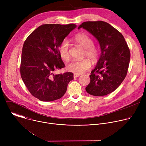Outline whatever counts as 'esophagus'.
<instances>
[{
	"mask_svg": "<svg viewBox=\"0 0 146 146\" xmlns=\"http://www.w3.org/2000/svg\"><path fill=\"white\" fill-rule=\"evenodd\" d=\"M73 76H74V78H76V77H79V76H80V75H79L78 74L75 73V74H74Z\"/></svg>",
	"mask_w": 146,
	"mask_h": 146,
	"instance_id": "1",
	"label": "esophagus"
}]
</instances>
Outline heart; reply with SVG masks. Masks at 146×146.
<instances>
[{"label":"heart","mask_w":146,"mask_h":146,"mask_svg":"<svg viewBox=\"0 0 146 146\" xmlns=\"http://www.w3.org/2000/svg\"><path fill=\"white\" fill-rule=\"evenodd\" d=\"M74 41L76 43L85 48L84 56L88 57L92 62H96L99 56V50L95 46L93 39L86 33H78L74 37ZM59 54L64 60L67 61L70 58L69 44L66 39L62 40L59 46ZM91 64L88 59L81 60H72L67 66V69L69 72L81 74L89 70Z\"/></svg>","instance_id":"1"}]
</instances>
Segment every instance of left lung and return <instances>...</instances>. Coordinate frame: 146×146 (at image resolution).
<instances>
[{"instance_id":"obj_1","label":"left lung","mask_w":146,"mask_h":146,"mask_svg":"<svg viewBox=\"0 0 146 146\" xmlns=\"http://www.w3.org/2000/svg\"><path fill=\"white\" fill-rule=\"evenodd\" d=\"M82 28L98 40L101 55L90 76L86 88L90 95L105 96L115 91L125 78L129 65L130 50L123 35L108 23L96 21L82 23Z\"/></svg>"}]
</instances>
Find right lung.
Returning a JSON list of instances; mask_svg holds the SVG:
<instances>
[{
	"mask_svg": "<svg viewBox=\"0 0 146 146\" xmlns=\"http://www.w3.org/2000/svg\"><path fill=\"white\" fill-rule=\"evenodd\" d=\"M76 27L73 24H43L25 41L19 68L21 76L29 92L40 100L60 99L73 79V73L55 74L54 72L65 66L59 54V46Z\"/></svg>",
	"mask_w": 146,
	"mask_h": 146,
	"instance_id": "right-lung-1",
	"label": "right lung"
}]
</instances>
